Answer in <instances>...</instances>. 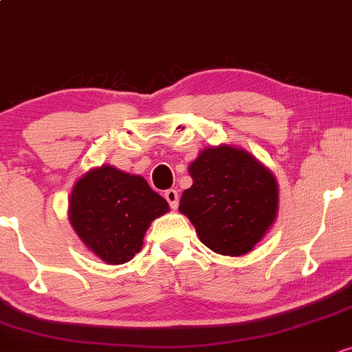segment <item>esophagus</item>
<instances>
[{
  "mask_svg": "<svg viewBox=\"0 0 352 352\" xmlns=\"http://www.w3.org/2000/svg\"><path fill=\"white\" fill-rule=\"evenodd\" d=\"M164 197L166 201H168L169 206H171V209L177 208V204H179V197H177L176 189H168V191L164 192Z\"/></svg>",
  "mask_w": 352,
  "mask_h": 352,
  "instance_id": "1",
  "label": "esophagus"
}]
</instances>
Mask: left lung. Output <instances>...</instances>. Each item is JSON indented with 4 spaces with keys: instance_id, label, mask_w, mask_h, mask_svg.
I'll list each match as a JSON object with an SVG mask.
<instances>
[{
    "instance_id": "8db88e82",
    "label": "left lung",
    "mask_w": 352,
    "mask_h": 352,
    "mask_svg": "<svg viewBox=\"0 0 352 352\" xmlns=\"http://www.w3.org/2000/svg\"><path fill=\"white\" fill-rule=\"evenodd\" d=\"M192 186L181 196L179 212L201 243L224 256H243L264 238L278 216V183L267 168L241 148L203 149L189 164Z\"/></svg>"
}]
</instances>
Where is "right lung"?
Wrapping results in <instances>:
<instances>
[{
    "mask_svg": "<svg viewBox=\"0 0 352 352\" xmlns=\"http://www.w3.org/2000/svg\"><path fill=\"white\" fill-rule=\"evenodd\" d=\"M169 211L164 197L138 175L114 166L89 169L69 196V221L76 234L108 264L131 261L141 251L151 221Z\"/></svg>",
    "mask_w": 352,
    "mask_h": 352,
    "instance_id": "obj_1",
    "label": "right lung"
}]
</instances>
